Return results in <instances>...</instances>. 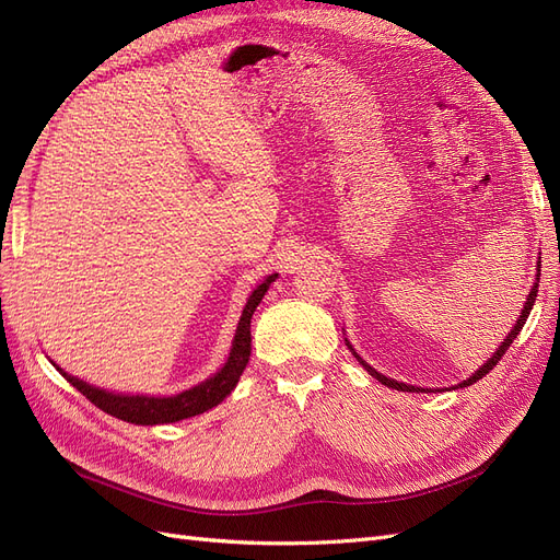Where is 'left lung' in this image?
<instances>
[{
	"instance_id": "1",
	"label": "left lung",
	"mask_w": 560,
	"mask_h": 560,
	"mask_svg": "<svg viewBox=\"0 0 560 560\" xmlns=\"http://www.w3.org/2000/svg\"><path fill=\"white\" fill-rule=\"evenodd\" d=\"M539 276V273H537ZM537 287H539V278H537V282L533 284V290H530V294H528V301H525V306H523V313H521V317H518V322H516V327L510 331V336H506L504 338V343L498 348V352L493 354V358H490L479 371H477V374H474V376H469L465 383H460V387H467V385H471V383H477L479 378H483L486 374H488V371L490 369H493L500 360H502V354L506 352V350H510V346L514 343V338L518 336V331L523 329V325H525V319H528V315H530V311H533V303H535V296H537ZM360 360V358H358ZM362 362V360H360ZM362 366L369 371V374L371 376H374L376 381H381L383 385H387V387H395V389H401V393H413V389H416V393H418V389H422V387H413V385H406V383H397V381H393V378H387V376H383V374H378V371L376 369H371L369 364H364L362 362Z\"/></svg>"
}]
</instances>
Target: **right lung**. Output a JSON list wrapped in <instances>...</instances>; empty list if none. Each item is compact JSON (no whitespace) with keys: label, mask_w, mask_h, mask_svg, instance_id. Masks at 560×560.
I'll return each mask as SVG.
<instances>
[{"label":"right lung","mask_w":560,"mask_h":560,"mask_svg":"<svg viewBox=\"0 0 560 560\" xmlns=\"http://www.w3.org/2000/svg\"><path fill=\"white\" fill-rule=\"evenodd\" d=\"M276 278H278L276 273L268 276L247 299V306L238 322V329H235L231 354H229L226 364L222 366V371H217L212 378H208L206 383H200L191 389H186V393H179L175 397L114 395V393H107V389H100V387L83 383L74 376H67L62 369H60V374L70 381L91 404H95L97 409H103L105 413H109L114 418H121L126 422H135V425H161V422H177L184 418L200 416L202 411L212 409V406H217L219 401H224V397L231 395V389L243 376V369L249 362V350H252L249 319H252L254 311H257L259 301L264 299L268 284Z\"/></svg>","instance_id":"add662e5"}]
</instances>
